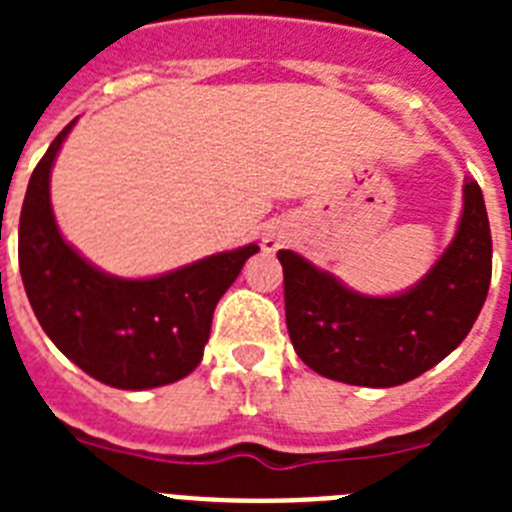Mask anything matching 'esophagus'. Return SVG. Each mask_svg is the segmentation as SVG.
Wrapping results in <instances>:
<instances>
[{"mask_svg": "<svg viewBox=\"0 0 512 512\" xmlns=\"http://www.w3.org/2000/svg\"><path fill=\"white\" fill-rule=\"evenodd\" d=\"M279 246H282V235H277V233H266L264 235V248H266V251H277Z\"/></svg>", "mask_w": 512, "mask_h": 512, "instance_id": "esophagus-1", "label": "esophagus"}]
</instances>
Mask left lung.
Returning <instances> with one entry per match:
<instances>
[{
	"label": "left lung",
	"mask_w": 512,
	"mask_h": 512,
	"mask_svg": "<svg viewBox=\"0 0 512 512\" xmlns=\"http://www.w3.org/2000/svg\"><path fill=\"white\" fill-rule=\"evenodd\" d=\"M277 259L297 356L312 372L336 382L395 387L446 359L485 305L492 277L485 197L479 184L467 179L454 243L405 295H356L295 251H279Z\"/></svg>",
	"instance_id": "8db88e82"
}]
</instances>
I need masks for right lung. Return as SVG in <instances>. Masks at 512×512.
<instances>
[{
  "label": "right lung",
  "instance_id": "add662e5",
  "mask_svg": "<svg viewBox=\"0 0 512 512\" xmlns=\"http://www.w3.org/2000/svg\"><path fill=\"white\" fill-rule=\"evenodd\" d=\"M76 122V120H74ZM69 122L35 166L20 212V274L35 318L79 369L117 390H151L197 369L212 312L256 243L156 279L102 274L63 241L51 210V166Z\"/></svg>",
  "mask_w": 512,
  "mask_h": 512
}]
</instances>
